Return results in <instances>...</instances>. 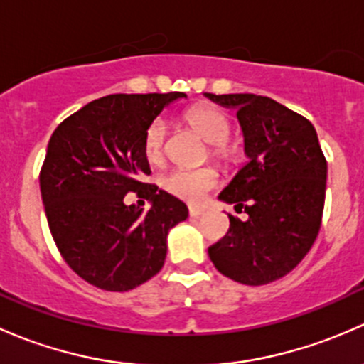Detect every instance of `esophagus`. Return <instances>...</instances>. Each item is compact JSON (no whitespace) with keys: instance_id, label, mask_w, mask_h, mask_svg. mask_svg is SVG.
I'll list each match as a JSON object with an SVG mask.
<instances>
[{"instance_id":"1","label":"esophagus","mask_w":364,"mask_h":364,"mask_svg":"<svg viewBox=\"0 0 364 364\" xmlns=\"http://www.w3.org/2000/svg\"><path fill=\"white\" fill-rule=\"evenodd\" d=\"M188 213H190V216H193V218H199V216L204 215L205 209L200 208V205H190Z\"/></svg>"}]
</instances>
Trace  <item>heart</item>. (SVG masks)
Here are the masks:
<instances>
[{"mask_svg": "<svg viewBox=\"0 0 364 364\" xmlns=\"http://www.w3.org/2000/svg\"><path fill=\"white\" fill-rule=\"evenodd\" d=\"M186 123L196 128L205 141L211 144V155L220 161L232 159L234 149L229 144L230 121L222 111L211 105H199L185 114ZM167 121L164 117H155L146 127L142 135V153L151 165L164 161L165 144H167ZM161 188L178 199L186 203H199L209 190L218 185V172L215 167H204L190 171V168H174L160 179Z\"/></svg>", "mask_w": 364, "mask_h": 364, "instance_id": "b5f03b06", "label": "heart"}]
</instances>
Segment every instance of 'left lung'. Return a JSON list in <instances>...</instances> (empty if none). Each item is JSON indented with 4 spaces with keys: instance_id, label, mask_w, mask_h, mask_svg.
Masks as SVG:
<instances>
[{
    "instance_id": "8db88e82",
    "label": "left lung",
    "mask_w": 364,
    "mask_h": 364,
    "mask_svg": "<svg viewBox=\"0 0 364 364\" xmlns=\"http://www.w3.org/2000/svg\"><path fill=\"white\" fill-rule=\"evenodd\" d=\"M204 95L236 109L248 156L218 196L248 220L229 215V232L208 248L209 259L230 280L271 284L291 273L317 240L328 161L314 124L273 98Z\"/></svg>"
}]
</instances>
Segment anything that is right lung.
Listing matches in <instances>:
<instances>
[{"label": "right lung", "instance_id": "1", "mask_svg": "<svg viewBox=\"0 0 364 364\" xmlns=\"http://www.w3.org/2000/svg\"><path fill=\"white\" fill-rule=\"evenodd\" d=\"M185 93L107 95L54 130L40 171L50 234L65 262L87 284L127 292L161 269L167 234L188 208L156 185L142 153L146 127ZM130 191L149 212L124 204ZM144 204V203H142Z\"/></svg>", "mask_w": 364, "mask_h": 364}]
</instances>
